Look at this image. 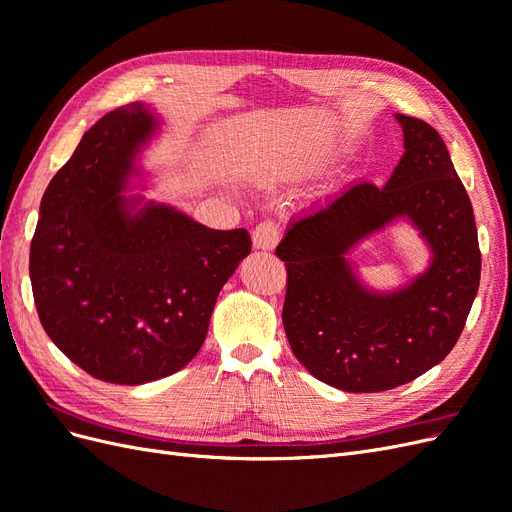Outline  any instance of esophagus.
Segmentation results:
<instances>
[{"label":"esophagus","instance_id":"obj_1","mask_svg":"<svg viewBox=\"0 0 512 512\" xmlns=\"http://www.w3.org/2000/svg\"><path fill=\"white\" fill-rule=\"evenodd\" d=\"M252 241L256 250L269 252L277 245V241H280V230H277L275 222H260L252 232Z\"/></svg>","mask_w":512,"mask_h":512}]
</instances>
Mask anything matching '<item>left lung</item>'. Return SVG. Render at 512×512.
<instances>
[{"mask_svg":"<svg viewBox=\"0 0 512 512\" xmlns=\"http://www.w3.org/2000/svg\"><path fill=\"white\" fill-rule=\"evenodd\" d=\"M404 156L382 188L350 183L294 218L277 245L286 262L284 329L299 363L346 393H380L418 378L453 350L480 282L474 211L429 123L395 115ZM397 219L430 245V267L393 293L360 284L347 256Z\"/></svg>","mask_w":512,"mask_h":512,"instance_id":"1","label":"left lung"}]
</instances>
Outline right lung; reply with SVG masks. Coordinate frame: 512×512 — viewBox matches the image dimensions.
<instances>
[{
  "label": "right lung",
  "instance_id": "add662e5",
  "mask_svg": "<svg viewBox=\"0 0 512 512\" xmlns=\"http://www.w3.org/2000/svg\"><path fill=\"white\" fill-rule=\"evenodd\" d=\"M158 130L143 102L96 121L46 188L29 250L46 335L113 384L153 382L188 365L222 286L252 250L245 228L213 230L123 194Z\"/></svg>",
  "mask_w": 512,
  "mask_h": 512
}]
</instances>
